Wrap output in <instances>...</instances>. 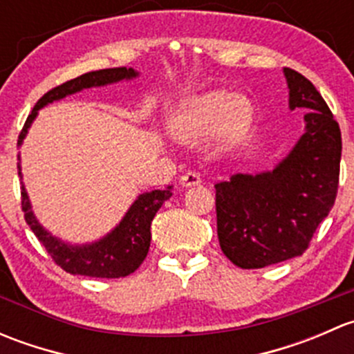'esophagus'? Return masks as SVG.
Listing matches in <instances>:
<instances>
[{
  "mask_svg": "<svg viewBox=\"0 0 354 354\" xmlns=\"http://www.w3.org/2000/svg\"><path fill=\"white\" fill-rule=\"evenodd\" d=\"M180 183L181 187H195V185L202 183V178H200V174L195 173V171H188V173H185L183 176L180 178Z\"/></svg>",
  "mask_w": 354,
  "mask_h": 354,
  "instance_id": "obj_1",
  "label": "esophagus"
}]
</instances>
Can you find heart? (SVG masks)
Returning a JSON list of instances; mask_svg holds the SVG:
<instances>
[{
    "label": "heart",
    "instance_id": "1",
    "mask_svg": "<svg viewBox=\"0 0 354 354\" xmlns=\"http://www.w3.org/2000/svg\"><path fill=\"white\" fill-rule=\"evenodd\" d=\"M253 104L245 95L209 91L181 99L167 118V131L181 144H195L216 131L223 149L234 147L253 123Z\"/></svg>",
    "mask_w": 354,
    "mask_h": 354
}]
</instances>
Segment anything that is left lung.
Returning a JSON list of instances; mask_svg holds the SVG:
<instances>
[{
  "label": "left lung",
  "instance_id": "left-lung-1",
  "mask_svg": "<svg viewBox=\"0 0 354 354\" xmlns=\"http://www.w3.org/2000/svg\"><path fill=\"white\" fill-rule=\"evenodd\" d=\"M289 109H305V133L274 169L236 173L216 185L217 238L241 269L303 255L335 202L341 130L312 82L284 68Z\"/></svg>",
  "mask_w": 354,
  "mask_h": 354
}]
</instances>
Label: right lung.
<instances>
[{"label":"right lung","instance_id":"right-lung-1","mask_svg":"<svg viewBox=\"0 0 354 354\" xmlns=\"http://www.w3.org/2000/svg\"><path fill=\"white\" fill-rule=\"evenodd\" d=\"M138 71L133 68L120 66V68H106V70L88 71L80 77L68 80L63 85H58L48 94L42 95L34 106L32 113L28 114L27 121L24 124V130L20 131L19 147L22 145L24 138L27 137V131L34 120L37 118L39 109L51 102L59 101L66 95L77 94L84 88L91 87H104V85L116 84L121 80H131L137 78ZM20 160V154H19ZM19 176L22 180V166L19 162ZM173 187H167L164 190H152L138 195L137 200L130 205L123 219L120 221L116 227L109 231L101 240L92 241L84 245H71L63 241L62 238L49 233L44 226L37 221L34 210H32L30 200H28L27 190L22 183V210L28 227L34 231L37 240L48 250L56 263L66 272L73 276H88V277H102V279H113V277L130 276L131 272L140 267L151 246V224L157 210L160 209L164 202L171 197Z\"/></svg>","mask_w":354,"mask_h":354}]
</instances>
